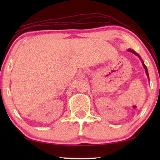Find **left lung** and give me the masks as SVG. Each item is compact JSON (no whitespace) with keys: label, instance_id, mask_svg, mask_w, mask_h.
I'll return each mask as SVG.
<instances>
[{"label":"left lung","instance_id":"8db88e82","mask_svg":"<svg viewBox=\"0 0 160 160\" xmlns=\"http://www.w3.org/2000/svg\"><path fill=\"white\" fill-rule=\"evenodd\" d=\"M128 52H131V53H134L135 56H138L139 58H140V59L142 60V65H143V67H144V68L145 69V71H146V73H147V76H148V79H149V76H148V69H147V67H146V65L144 64V62L143 61H142V58H141V57L139 56V54H138L136 52H134L133 50L132 49H129L128 50Z\"/></svg>","mask_w":160,"mask_h":160}]
</instances>
